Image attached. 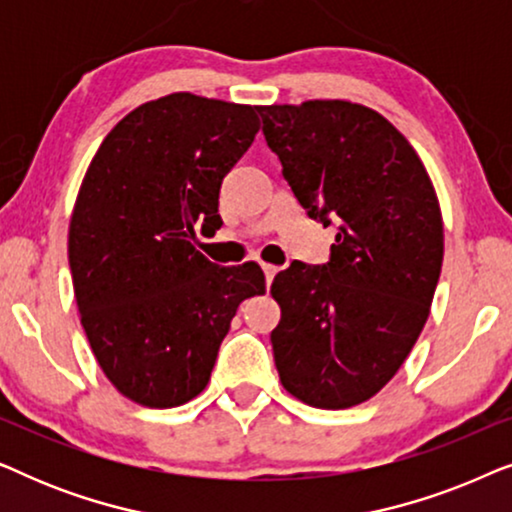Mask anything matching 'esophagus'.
<instances>
[{"label": "esophagus", "instance_id": "1", "mask_svg": "<svg viewBox=\"0 0 512 512\" xmlns=\"http://www.w3.org/2000/svg\"><path fill=\"white\" fill-rule=\"evenodd\" d=\"M279 272V268H275V265H263V275H265V284H272V279H275V275Z\"/></svg>", "mask_w": 512, "mask_h": 512}]
</instances>
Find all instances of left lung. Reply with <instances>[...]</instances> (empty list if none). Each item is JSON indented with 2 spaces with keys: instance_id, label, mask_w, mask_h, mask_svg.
I'll list each match as a JSON object with an SVG mask.
<instances>
[{
  "instance_id": "1",
  "label": "left lung",
  "mask_w": 512,
  "mask_h": 512,
  "mask_svg": "<svg viewBox=\"0 0 512 512\" xmlns=\"http://www.w3.org/2000/svg\"><path fill=\"white\" fill-rule=\"evenodd\" d=\"M307 216L335 228L328 263L272 282L284 389L324 410L375 396L415 347L443 265V219L415 149L377 111L342 100L258 107Z\"/></svg>"
}]
</instances>
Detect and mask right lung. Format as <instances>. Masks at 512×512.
<instances>
[{"label":"right lung","instance_id":"1","mask_svg":"<svg viewBox=\"0 0 512 512\" xmlns=\"http://www.w3.org/2000/svg\"><path fill=\"white\" fill-rule=\"evenodd\" d=\"M256 107L174 93L130 111L104 137L69 223V270L83 331L109 382L146 408L207 387L256 263L221 268L195 226L221 228L223 177L254 142Z\"/></svg>","mask_w":512,"mask_h":512}]
</instances>
